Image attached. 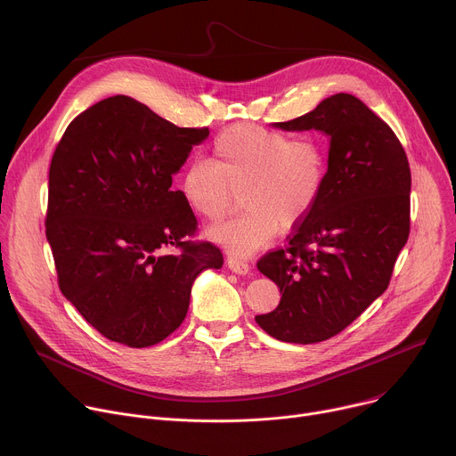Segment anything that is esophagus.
<instances>
[{"label": "esophagus", "mask_w": 456, "mask_h": 456, "mask_svg": "<svg viewBox=\"0 0 456 456\" xmlns=\"http://www.w3.org/2000/svg\"><path fill=\"white\" fill-rule=\"evenodd\" d=\"M226 265L232 273H235V275H248V273H249V265L246 262L235 258V256H228Z\"/></svg>", "instance_id": "34e87169"}]
</instances>
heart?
Wrapping results in <instances>:
<instances>
[{"label": "heart", "instance_id": "1", "mask_svg": "<svg viewBox=\"0 0 456 456\" xmlns=\"http://www.w3.org/2000/svg\"><path fill=\"white\" fill-rule=\"evenodd\" d=\"M329 172V154L314 136L291 138L275 129L239 124L223 131L210 159H192L179 177L185 203L203 219L230 214L240 192L246 210L208 228L207 235L237 256H248L314 210Z\"/></svg>", "mask_w": 456, "mask_h": 456}]
</instances>
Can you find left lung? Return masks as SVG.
Returning a JSON list of instances; mask_svg holds the SVG:
<instances>
[{
  "label": "left lung",
  "mask_w": 456,
  "mask_h": 456,
  "mask_svg": "<svg viewBox=\"0 0 456 456\" xmlns=\"http://www.w3.org/2000/svg\"><path fill=\"white\" fill-rule=\"evenodd\" d=\"M273 126L329 136V172L314 210L286 249L256 262L282 298L255 322L281 341L309 345L341 332L387 291L410 235L411 174L395 133L354 95H332Z\"/></svg>",
  "instance_id": "8db88e82"
}]
</instances>
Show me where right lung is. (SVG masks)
<instances>
[{
	"label": "right lung",
	"instance_id": "add662e5",
	"mask_svg": "<svg viewBox=\"0 0 456 456\" xmlns=\"http://www.w3.org/2000/svg\"><path fill=\"white\" fill-rule=\"evenodd\" d=\"M208 134L117 95L80 113L53 152L46 239L59 288L111 341H163L185 320L200 273L223 265L219 248L187 239L198 221L172 189Z\"/></svg>",
	"mask_w": 456,
	"mask_h": 456
}]
</instances>
